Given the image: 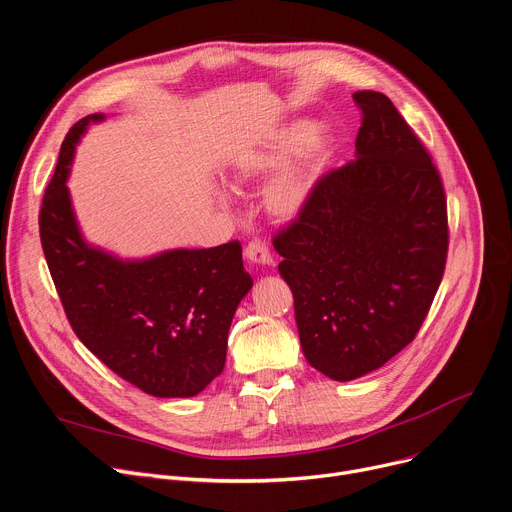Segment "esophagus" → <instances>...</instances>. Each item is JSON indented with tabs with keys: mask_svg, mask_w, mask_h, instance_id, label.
Masks as SVG:
<instances>
[{
	"mask_svg": "<svg viewBox=\"0 0 512 512\" xmlns=\"http://www.w3.org/2000/svg\"><path fill=\"white\" fill-rule=\"evenodd\" d=\"M245 259L253 265H271V253L261 241H253L247 245Z\"/></svg>",
	"mask_w": 512,
	"mask_h": 512,
	"instance_id": "obj_1",
	"label": "esophagus"
}]
</instances>
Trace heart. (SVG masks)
Wrapping results in <instances>:
<instances>
[{
	"label": "heart",
	"mask_w": 512,
	"mask_h": 512,
	"mask_svg": "<svg viewBox=\"0 0 512 512\" xmlns=\"http://www.w3.org/2000/svg\"><path fill=\"white\" fill-rule=\"evenodd\" d=\"M331 153L333 134L327 128L308 118H294L232 153L224 179L232 192H239L282 168L265 188L263 206L275 220L290 222L310 204ZM216 200L220 206L226 204L222 194H216Z\"/></svg>",
	"instance_id": "b5f03b06"
}]
</instances>
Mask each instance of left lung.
Here are the masks:
<instances>
[{
  "mask_svg": "<svg viewBox=\"0 0 512 512\" xmlns=\"http://www.w3.org/2000/svg\"><path fill=\"white\" fill-rule=\"evenodd\" d=\"M363 112L355 161L331 171L277 235L306 361L351 382L382 367L421 329L447 257V202L429 153L380 91Z\"/></svg>",
  "mask_w": 512,
  "mask_h": 512,
  "instance_id": "obj_1",
  "label": "left lung"
}]
</instances>
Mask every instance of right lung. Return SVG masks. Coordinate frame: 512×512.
Instances as JSON below:
<instances>
[{
    "label": "right lung",
    "mask_w": 512,
    "mask_h": 512,
    "mask_svg": "<svg viewBox=\"0 0 512 512\" xmlns=\"http://www.w3.org/2000/svg\"><path fill=\"white\" fill-rule=\"evenodd\" d=\"M65 136L40 208V243L79 341L114 374L157 398L200 394L226 361L232 316L253 288L237 241L124 259L91 245L67 188L89 124Z\"/></svg>",
    "instance_id": "obj_1"
}]
</instances>
